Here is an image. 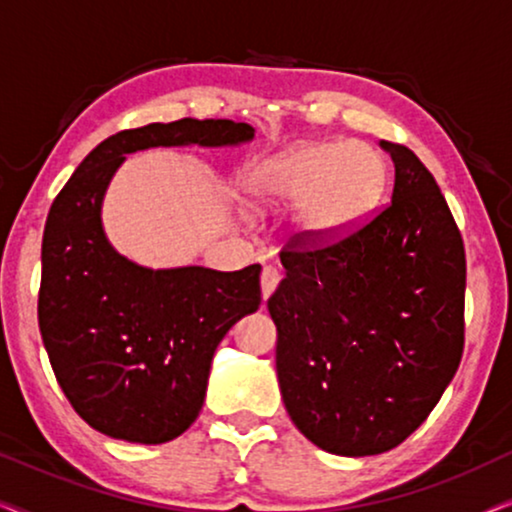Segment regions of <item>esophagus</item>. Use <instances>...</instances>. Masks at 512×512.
I'll list each match as a JSON object with an SVG mask.
<instances>
[{
    "mask_svg": "<svg viewBox=\"0 0 512 512\" xmlns=\"http://www.w3.org/2000/svg\"><path fill=\"white\" fill-rule=\"evenodd\" d=\"M279 272L277 268H270V265H265L263 272H261V293H263V300H268L272 296V291L277 289L279 284Z\"/></svg>",
    "mask_w": 512,
    "mask_h": 512,
    "instance_id": "esophagus-1",
    "label": "esophagus"
}]
</instances>
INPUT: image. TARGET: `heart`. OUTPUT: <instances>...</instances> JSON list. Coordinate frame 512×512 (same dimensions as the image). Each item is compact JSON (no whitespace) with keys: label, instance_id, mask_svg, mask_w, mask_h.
Masks as SVG:
<instances>
[{"label":"heart","instance_id":"obj_1","mask_svg":"<svg viewBox=\"0 0 512 512\" xmlns=\"http://www.w3.org/2000/svg\"><path fill=\"white\" fill-rule=\"evenodd\" d=\"M387 163L361 142H312L263 158L247 188L261 209L293 207L300 242L331 244L352 233L380 202Z\"/></svg>","mask_w":512,"mask_h":512}]
</instances>
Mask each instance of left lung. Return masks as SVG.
<instances>
[{
	"label": "left lung",
	"mask_w": 512,
	"mask_h": 512,
	"mask_svg": "<svg viewBox=\"0 0 512 512\" xmlns=\"http://www.w3.org/2000/svg\"><path fill=\"white\" fill-rule=\"evenodd\" d=\"M391 202L319 249H284L268 298L291 422L321 450L370 457L429 417L464 352L466 254L433 174L408 146Z\"/></svg>",
	"instance_id": "8db88e82"
}]
</instances>
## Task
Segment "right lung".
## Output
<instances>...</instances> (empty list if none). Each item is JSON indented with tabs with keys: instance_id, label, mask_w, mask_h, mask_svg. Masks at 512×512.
Here are the masks:
<instances>
[{
	"instance_id": "add662e5",
	"label": "right lung",
	"mask_w": 512,
	"mask_h": 512,
	"mask_svg": "<svg viewBox=\"0 0 512 512\" xmlns=\"http://www.w3.org/2000/svg\"><path fill=\"white\" fill-rule=\"evenodd\" d=\"M254 128L181 118L123 130L76 167L53 200L41 244L39 331L60 389L95 431L160 445L198 419L216 347L261 305V265L146 268L118 254L102 202L128 153L240 146Z\"/></svg>"
}]
</instances>
